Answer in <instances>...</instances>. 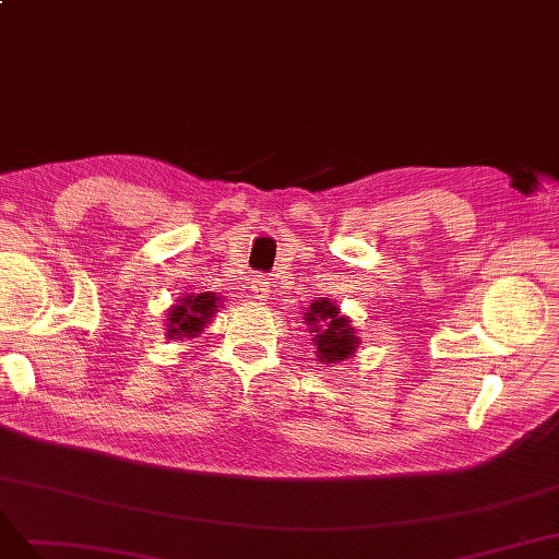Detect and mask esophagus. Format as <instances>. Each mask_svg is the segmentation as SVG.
<instances>
[{"mask_svg": "<svg viewBox=\"0 0 559 559\" xmlns=\"http://www.w3.org/2000/svg\"><path fill=\"white\" fill-rule=\"evenodd\" d=\"M253 297L262 304H266L269 299H272V283H269V278H258L253 281Z\"/></svg>", "mask_w": 559, "mask_h": 559, "instance_id": "1", "label": "esophagus"}]
</instances>
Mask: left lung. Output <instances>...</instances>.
<instances>
[{"mask_svg":"<svg viewBox=\"0 0 559 559\" xmlns=\"http://www.w3.org/2000/svg\"><path fill=\"white\" fill-rule=\"evenodd\" d=\"M306 325L313 334V346L322 365H336L341 359L355 355L359 346V336L355 328H350V318L341 313L336 301L316 299L309 311L304 313Z\"/></svg>","mask_w":559,"mask_h":559,"instance_id":"left-lung-1","label":"left lung"}]
</instances>
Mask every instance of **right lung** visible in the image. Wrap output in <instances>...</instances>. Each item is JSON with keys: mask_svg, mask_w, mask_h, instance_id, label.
<instances>
[{"mask_svg": "<svg viewBox=\"0 0 559 559\" xmlns=\"http://www.w3.org/2000/svg\"><path fill=\"white\" fill-rule=\"evenodd\" d=\"M223 297L202 293V295H186L178 299L176 306H171L167 313L165 336L171 341L194 338L204 332V328L211 322V318L223 309Z\"/></svg>", "mask_w": 559, "mask_h": 559, "instance_id": "right-lung-1", "label": "right lung"}]
</instances>
